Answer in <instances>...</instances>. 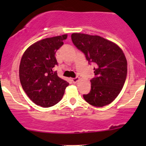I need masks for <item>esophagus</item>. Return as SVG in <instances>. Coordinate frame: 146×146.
Listing matches in <instances>:
<instances>
[{
    "instance_id": "34e87169",
    "label": "esophagus",
    "mask_w": 146,
    "mask_h": 146,
    "mask_svg": "<svg viewBox=\"0 0 146 146\" xmlns=\"http://www.w3.org/2000/svg\"><path fill=\"white\" fill-rule=\"evenodd\" d=\"M79 80V77H75V78H72V81L73 83H76V82H77V81Z\"/></svg>"
}]
</instances>
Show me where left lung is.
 I'll use <instances>...</instances> for the list:
<instances>
[{"mask_svg":"<svg viewBox=\"0 0 146 146\" xmlns=\"http://www.w3.org/2000/svg\"><path fill=\"white\" fill-rule=\"evenodd\" d=\"M72 40L89 64L95 66L91 91L83 95L84 99L97 108L110 104L120 94L126 79L124 53L118 45L99 36L72 33Z\"/></svg>","mask_w":146,"mask_h":146,"instance_id":"left-lung-1","label":"left lung"}]
</instances>
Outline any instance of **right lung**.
Masks as SVG:
<instances>
[{
    "label": "right lung",
    "mask_w": 146,
    "mask_h": 146,
    "mask_svg": "<svg viewBox=\"0 0 146 146\" xmlns=\"http://www.w3.org/2000/svg\"><path fill=\"white\" fill-rule=\"evenodd\" d=\"M67 38L64 34L47 38L31 45L20 64V80L33 102L43 108L52 107L61 100L69 82L58 76L55 52Z\"/></svg>",
    "instance_id": "add662e5"
}]
</instances>
